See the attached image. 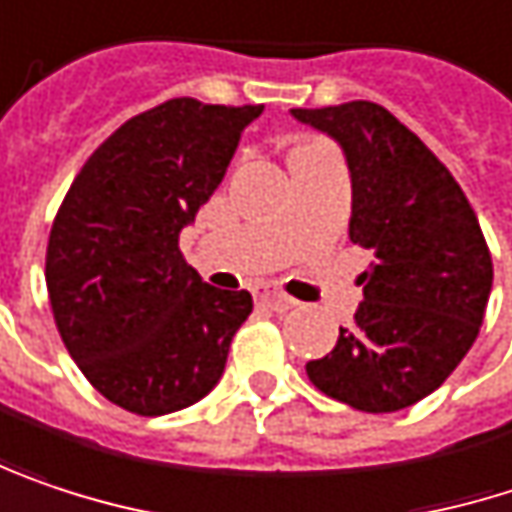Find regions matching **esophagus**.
Returning <instances> with one entry per match:
<instances>
[{
  "label": "esophagus",
  "mask_w": 512,
  "mask_h": 512,
  "mask_svg": "<svg viewBox=\"0 0 512 512\" xmlns=\"http://www.w3.org/2000/svg\"><path fill=\"white\" fill-rule=\"evenodd\" d=\"M257 299L263 304H269L272 310H278V313H287V310H293L296 307V299H290L287 293H281V290H269V287H263L260 293H257Z\"/></svg>",
  "instance_id": "34e87169"
}]
</instances>
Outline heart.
<instances>
[{
    "label": "heart",
    "mask_w": 512,
    "mask_h": 512,
    "mask_svg": "<svg viewBox=\"0 0 512 512\" xmlns=\"http://www.w3.org/2000/svg\"><path fill=\"white\" fill-rule=\"evenodd\" d=\"M304 146H313V143H304Z\"/></svg>",
    "instance_id": "1"
}]
</instances>
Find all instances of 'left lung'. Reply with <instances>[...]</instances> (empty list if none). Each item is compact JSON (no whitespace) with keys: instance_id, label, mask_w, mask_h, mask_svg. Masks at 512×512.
<instances>
[{"instance_id":"8db88e82","label":"left lung","mask_w":512,"mask_h":512,"mask_svg":"<svg viewBox=\"0 0 512 512\" xmlns=\"http://www.w3.org/2000/svg\"><path fill=\"white\" fill-rule=\"evenodd\" d=\"M293 117L343 146L349 237L375 255L357 278L354 322L307 363V378L363 413L404 410L440 387L481 331L492 290L484 231L448 166L387 108L357 99Z\"/></svg>"}]
</instances>
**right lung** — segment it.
Returning a JSON list of instances; mask_svg holds the SVG:
<instances>
[{
    "label": "right lung",
    "mask_w": 512,
    "mask_h": 512,
    "mask_svg": "<svg viewBox=\"0 0 512 512\" xmlns=\"http://www.w3.org/2000/svg\"><path fill=\"white\" fill-rule=\"evenodd\" d=\"M263 105L181 96L143 111L87 158L46 246L58 334L84 378L137 416L196 404L222 378L246 290H216L178 234L219 187Z\"/></svg>",
    "instance_id": "1"
}]
</instances>
